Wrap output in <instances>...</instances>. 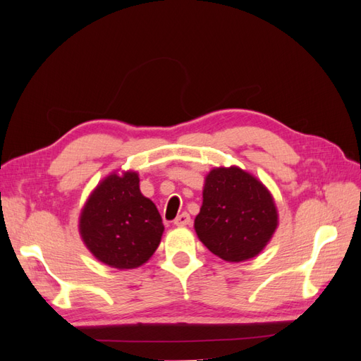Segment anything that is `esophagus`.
Masks as SVG:
<instances>
[{
	"instance_id": "34e87169",
	"label": "esophagus",
	"mask_w": 361,
	"mask_h": 361,
	"mask_svg": "<svg viewBox=\"0 0 361 361\" xmlns=\"http://www.w3.org/2000/svg\"><path fill=\"white\" fill-rule=\"evenodd\" d=\"M173 223L176 226H188L191 223V216L187 212H183L179 216H176V220H174Z\"/></svg>"
}]
</instances>
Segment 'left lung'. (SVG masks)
<instances>
[{
  "label": "left lung",
  "mask_w": 361,
  "mask_h": 361,
  "mask_svg": "<svg viewBox=\"0 0 361 361\" xmlns=\"http://www.w3.org/2000/svg\"><path fill=\"white\" fill-rule=\"evenodd\" d=\"M277 226L274 199L253 174L235 166L207 173L194 228L215 256L227 262L253 259L267 247Z\"/></svg>",
  "instance_id": "1"
}]
</instances>
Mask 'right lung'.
<instances>
[{"label":"right lung","mask_w":361,"mask_h":361,"mask_svg":"<svg viewBox=\"0 0 361 361\" xmlns=\"http://www.w3.org/2000/svg\"><path fill=\"white\" fill-rule=\"evenodd\" d=\"M164 224L155 203L140 191L135 171L111 173L93 190L80 215L90 253L117 269L138 268L161 243Z\"/></svg>","instance_id":"add662e5"}]
</instances>
